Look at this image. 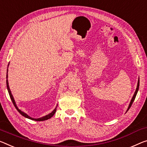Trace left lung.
Returning <instances> with one entry per match:
<instances>
[{"label": "left lung", "mask_w": 147, "mask_h": 147, "mask_svg": "<svg viewBox=\"0 0 147 147\" xmlns=\"http://www.w3.org/2000/svg\"><path fill=\"white\" fill-rule=\"evenodd\" d=\"M139 80H138V82H137V86L136 90V92H135V94H134V96H133V97H132L131 101H130V103H129V107H128L127 110L126 112H127V111L129 110V108H130V107H131V106L132 103H134V100H135V99H136V95H137V92H138V90H139Z\"/></svg>", "instance_id": "8db88e82"}]
</instances>
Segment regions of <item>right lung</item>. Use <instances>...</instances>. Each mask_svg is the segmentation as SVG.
I'll return each instance as SVG.
<instances>
[{
  "label": "right lung",
  "mask_w": 147,
  "mask_h": 147,
  "mask_svg": "<svg viewBox=\"0 0 147 147\" xmlns=\"http://www.w3.org/2000/svg\"><path fill=\"white\" fill-rule=\"evenodd\" d=\"M8 65H9V64H8ZM7 73H8V70H7ZM8 78V74H6V78ZM6 86H7V89H8V91L9 95H10V99H11V101H12L13 105H14V107H16V109H17V111H18V112H19V113L21 114V115H22L23 116H25V118H29V119H31V120H36V121H44V120H48V119H50V118H52V116H53V115H54V114L55 113V111H56L57 107H55L54 110H53V111L52 112V113H50V114H48V115H47L43 116V117H42V118H33L30 117L29 116H28L26 113H24V112H23V111H22L21 110H20V109H18V107H17V105H16V102H15V100H14V99H13V97L12 94H11L10 88H9L8 79H6Z\"/></svg>",
  "instance_id": "obj_1"
}]
</instances>
